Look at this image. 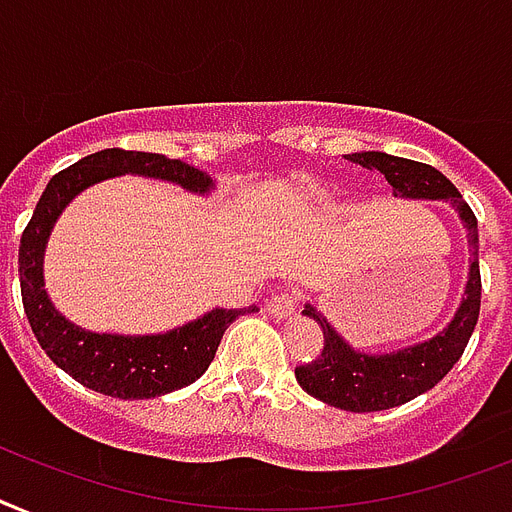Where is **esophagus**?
Masks as SVG:
<instances>
[{
	"label": "esophagus",
	"mask_w": 512,
	"mask_h": 512,
	"mask_svg": "<svg viewBox=\"0 0 512 512\" xmlns=\"http://www.w3.org/2000/svg\"><path fill=\"white\" fill-rule=\"evenodd\" d=\"M299 307V297L294 292H278L273 294V297L268 299V305H265V310H268L273 318H289V315L297 313Z\"/></svg>",
	"instance_id": "1"
}]
</instances>
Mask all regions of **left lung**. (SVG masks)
<instances>
[{
    "mask_svg": "<svg viewBox=\"0 0 512 512\" xmlns=\"http://www.w3.org/2000/svg\"><path fill=\"white\" fill-rule=\"evenodd\" d=\"M355 165L384 173L392 184V194L413 199H447L460 213V220L468 228V244H471V273L465 286V299L455 313V321L444 328L442 334L431 342L415 344L410 350H400L397 355H363L355 352L334 328L328 326L315 307L307 305L305 315H310L323 331L321 355L305 365L294 368L299 386L315 400L326 405L342 407L350 413H376L389 407L405 405L418 394L434 389L460 355L468 347L481 310V273H479V228L476 215L468 207L450 178L426 162L392 157L384 152H357L347 155Z\"/></svg>",
    "mask_w": 512,
    "mask_h": 512,
    "instance_id": "left-lung-1",
    "label": "left lung"
}]
</instances>
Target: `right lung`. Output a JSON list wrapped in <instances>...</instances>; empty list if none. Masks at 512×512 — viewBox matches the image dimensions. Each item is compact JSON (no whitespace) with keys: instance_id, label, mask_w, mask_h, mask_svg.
<instances>
[{"instance_id":"obj_1","label":"right lung","mask_w":512,"mask_h":512,"mask_svg":"<svg viewBox=\"0 0 512 512\" xmlns=\"http://www.w3.org/2000/svg\"><path fill=\"white\" fill-rule=\"evenodd\" d=\"M123 173L165 178L189 191L210 189V176L181 160H168L155 152H131V149H102L60 170L41 194L39 205L28 220L20 239V294L26 307L33 336L54 365L73 376L86 389H94L118 400H149L160 394L189 386L213 363L215 350L226 328L244 313L242 310H213L199 321L176 331L157 336H110L91 334L62 318L49 302L41 278V255L62 207L86 186Z\"/></svg>"}]
</instances>
